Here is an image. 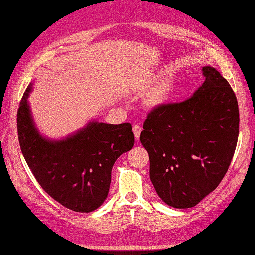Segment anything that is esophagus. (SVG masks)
I'll list each match as a JSON object with an SVG mask.
<instances>
[{"instance_id":"obj_1","label":"esophagus","mask_w":255,"mask_h":255,"mask_svg":"<svg viewBox=\"0 0 255 255\" xmlns=\"http://www.w3.org/2000/svg\"><path fill=\"white\" fill-rule=\"evenodd\" d=\"M133 132H134V135H135V139L139 140L140 139V134L142 132V127L139 124H135L134 127H133Z\"/></svg>"}]
</instances>
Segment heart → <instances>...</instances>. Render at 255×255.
Returning a JSON list of instances; mask_svg holds the SVG:
<instances>
[{
    "mask_svg": "<svg viewBox=\"0 0 255 255\" xmlns=\"http://www.w3.org/2000/svg\"><path fill=\"white\" fill-rule=\"evenodd\" d=\"M171 92V85L169 83H164L160 85L154 91L146 97V103L151 106H158L167 100L169 94Z\"/></svg>",
    "mask_w": 255,
    "mask_h": 255,
    "instance_id": "obj_1",
    "label": "heart"
}]
</instances>
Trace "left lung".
<instances>
[{
    "label": "left lung",
    "instance_id": "obj_1",
    "mask_svg": "<svg viewBox=\"0 0 255 255\" xmlns=\"http://www.w3.org/2000/svg\"><path fill=\"white\" fill-rule=\"evenodd\" d=\"M203 75L205 82L193 96L151 110L140 135L154 189L175 208L194 207L216 189L238 143L233 89L213 67H203Z\"/></svg>",
    "mask_w": 255,
    "mask_h": 255
}]
</instances>
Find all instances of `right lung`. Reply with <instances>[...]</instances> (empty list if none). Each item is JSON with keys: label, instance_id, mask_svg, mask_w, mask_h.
Returning <instances> with one entry per match:
<instances>
[{"label": "right lung", "instance_id": "add662e5", "mask_svg": "<svg viewBox=\"0 0 255 255\" xmlns=\"http://www.w3.org/2000/svg\"><path fill=\"white\" fill-rule=\"evenodd\" d=\"M29 85L17 110V135L22 154L42 189L62 206L89 213L109 195L111 171L121 154L134 145L131 123L89 122L65 140L40 135L28 104Z\"/></svg>", "mask_w": 255, "mask_h": 255}]
</instances>
